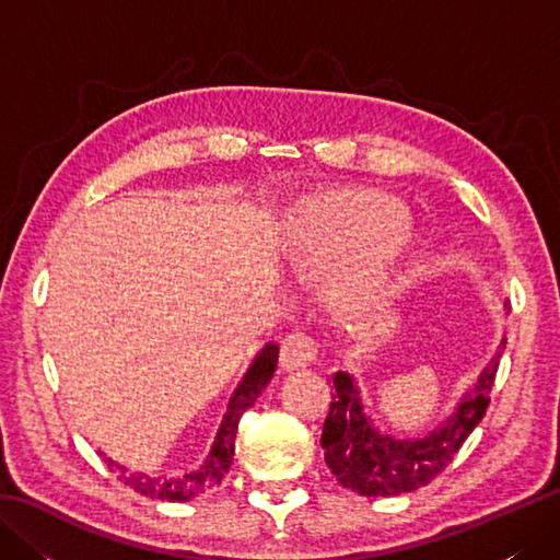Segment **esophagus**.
<instances>
[{
	"label": "esophagus",
	"instance_id": "34e87169",
	"mask_svg": "<svg viewBox=\"0 0 560 560\" xmlns=\"http://www.w3.org/2000/svg\"><path fill=\"white\" fill-rule=\"evenodd\" d=\"M319 355L317 339L305 329H293L281 341V365L287 371H301V368L313 365Z\"/></svg>",
	"mask_w": 560,
	"mask_h": 560
}]
</instances>
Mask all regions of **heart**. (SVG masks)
Returning a JSON list of instances; mask_svg holds the SVG:
<instances>
[{
  "label": "heart",
  "instance_id": "1",
  "mask_svg": "<svg viewBox=\"0 0 560 560\" xmlns=\"http://www.w3.org/2000/svg\"><path fill=\"white\" fill-rule=\"evenodd\" d=\"M413 241V223L377 192H329L295 201L283 213L281 243L295 269L329 267V291L343 305L385 293Z\"/></svg>",
  "mask_w": 560,
  "mask_h": 560
}]
</instances>
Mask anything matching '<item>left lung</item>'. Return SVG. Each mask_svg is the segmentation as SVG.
<instances>
[{"instance_id": "8db88e82", "label": "left lung", "mask_w": 560, "mask_h": 560, "mask_svg": "<svg viewBox=\"0 0 560 560\" xmlns=\"http://www.w3.org/2000/svg\"><path fill=\"white\" fill-rule=\"evenodd\" d=\"M505 349L486 365L477 387L464 395L457 411L435 428L433 433L419 440H395L377 433L363 413V404L349 373H337L331 392L329 413L323 425V440L327 467L343 489L361 495H399L421 489L443 471L457 455L464 440L483 419L491 401V387L495 383L498 363Z\"/></svg>"}]
</instances>
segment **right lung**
<instances>
[{
  "label": "right lung",
  "instance_id": "right-lung-1",
  "mask_svg": "<svg viewBox=\"0 0 560 560\" xmlns=\"http://www.w3.org/2000/svg\"><path fill=\"white\" fill-rule=\"evenodd\" d=\"M277 359H279L277 343H269V347L257 355V361L247 371L241 387L235 389V395L229 404V411H225L223 423L219 428L217 443H213L209 452V459L201 464L197 471H189L185 477L161 479V477H147V474L129 471L120 467V464H115L113 459H105L108 462V467L117 471V479L125 481L129 489H135L141 495L159 498V501L183 503L199 493H207L209 489H213V486L221 483L225 471L231 469L233 455H235L237 423H241V416L253 407L255 399L259 397V392L269 385L273 371H277Z\"/></svg>",
  "mask_w": 560,
  "mask_h": 560
}]
</instances>
